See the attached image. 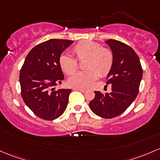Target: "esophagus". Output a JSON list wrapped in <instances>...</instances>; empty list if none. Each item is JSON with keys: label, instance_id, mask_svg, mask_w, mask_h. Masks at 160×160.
I'll use <instances>...</instances> for the list:
<instances>
[{"label": "esophagus", "instance_id": "esophagus-1", "mask_svg": "<svg viewBox=\"0 0 160 160\" xmlns=\"http://www.w3.org/2000/svg\"><path fill=\"white\" fill-rule=\"evenodd\" d=\"M73 89H75V90H79L82 92H85L86 90H87L86 89H83V88H73Z\"/></svg>", "mask_w": 160, "mask_h": 160}]
</instances>
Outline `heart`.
I'll return each instance as SVG.
<instances>
[{"instance_id":"1","label":"heart","mask_w":160,"mask_h":160,"mask_svg":"<svg viewBox=\"0 0 160 160\" xmlns=\"http://www.w3.org/2000/svg\"><path fill=\"white\" fill-rule=\"evenodd\" d=\"M73 54L78 61L86 59L84 68L87 71H80L70 77L68 83L76 88H86L101 76H106L112 69L114 61L113 53L110 49L102 48L101 45L90 40L79 42L72 49ZM59 65L68 75L77 71L78 63L74 58L62 54L59 58Z\"/></svg>"}]
</instances>
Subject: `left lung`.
<instances>
[{
    "instance_id": "left-lung-1",
    "label": "left lung",
    "mask_w": 160,
    "mask_h": 160,
    "mask_svg": "<svg viewBox=\"0 0 160 160\" xmlns=\"http://www.w3.org/2000/svg\"><path fill=\"white\" fill-rule=\"evenodd\" d=\"M114 56L112 69L107 75V84L112 92L102 94L95 91L89 106L92 112L103 118H112L123 113L134 101L139 92L143 69L134 49L117 40H107Z\"/></svg>"
}]
</instances>
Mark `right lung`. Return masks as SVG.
<instances>
[{
	"label": "right lung",
	"instance_id": "add662e5",
	"mask_svg": "<svg viewBox=\"0 0 160 160\" xmlns=\"http://www.w3.org/2000/svg\"><path fill=\"white\" fill-rule=\"evenodd\" d=\"M73 41L52 38L35 46L26 56L20 73L21 96L40 118L52 121L65 111L71 89L54 90L64 76L59 65L61 53Z\"/></svg>",
	"mask_w": 160,
	"mask_h": 160
}]
</instances>
